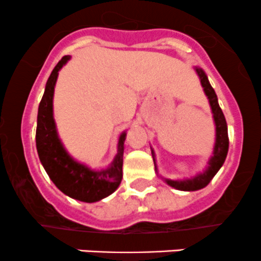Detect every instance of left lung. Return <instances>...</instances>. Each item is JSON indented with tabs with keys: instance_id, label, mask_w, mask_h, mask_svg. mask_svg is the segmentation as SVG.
<instances>
[{
	"instance_id": "8db88e82",
	"label": "left lung",
	"mask_w": 261,
	"mask_h": 261,
	"mask_svg": "<svg viewBox=\"0 0 261 261\" xmlns=\"http://www.w3.org/2000/svg\"><path fill=\"white\" fill-rule=\"evenodd\" d=\"M196 72L198 74L201 84L203 87V91L206 93L207 98H208L210 106H211L213 121L216 125V143L213 147V155L208 160V167L203 173H199L196 177L189 178V179L183 180H172V179H164L168 186L173 187L179 191H198V189L204 188L212 178L215 177L216 173L220 170L222 164L225 163L226 156H227L228 151V134H227V123H226V118L223 116L222 110H221L220 105H218L217 96H216L215 89L210 84L208 78H207L206 73L201 69V68H196ZM152 159H154L155 164V154L154 150L151 149ZM155 170H156V164H155Z\"/></svg>"
}]
</instances>
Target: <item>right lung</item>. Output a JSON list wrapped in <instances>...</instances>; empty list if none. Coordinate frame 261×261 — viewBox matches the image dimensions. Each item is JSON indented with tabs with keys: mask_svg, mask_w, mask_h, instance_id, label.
<instances>
[{
	"mask_svg": "<svg viewBox=\"0 0 261 261\" xmlns=\"http://www.w3.org/2000/svg\"><path fill=\"white\" fill-rule=\"evenodd\" d=\"M69 59L70 55L63 57L55 65L46 82L45 91L38 111L36 149L44 169L58 189L70 198L92 203L101 201L114 193L122 180L123 143L126 133L120 135L117 154L107 169L92 170L91 168L78 163L68 154L58 136L53 116V97L59 70Z\"/></svg>",
	"mask_w": 261,
	"mask_h": 261,
	"instance_id": "right-lung-1",
	"label": "right lung"
}]
</instances>
